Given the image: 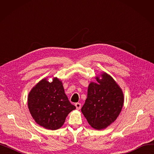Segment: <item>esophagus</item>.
I'll use <instances>...</instances> for the list:
<instances>
[{
	"instance_id": "34e87169",
	"label": "esophagus",
	"mask_w": 154,
	"mask_h": 154,
	"mask_svg": "<svg viewBox=\"0 0 154 154\" xmlns=\"http://www.w3.org/2000/svg\"><path fill=\"white\" fill-rule=\"evenodd\" d=\"M75 107H76V109H77V110H79V109H80V107H81V103H76L75 104Z\"/></svg>"
}]
</instances>
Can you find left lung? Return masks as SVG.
<instances>
[{
	"mask_svg": "<svg viewBox=\"0 0 154 154\" xmlns=\"http://www.w3.org/2000/svg\"><path fill=\"white\" fill-rule=\"evenodd\" d=\"M88 87L87 98L82 107L88 123L97 130L106 128L116 120L122 109L124 94L113 78L106 73Z\"/></svg>",
	"mask_w": 154,
	"mask_h": 154,
	"instance_id": "8db88e82",
	"label": "left lung"
}]
</instances>
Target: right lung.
<instances>
[{
	"label": "right lung",
	"mask_w": 154,
	"mask_h": 154,
	"mask_svg": "<svg viewBox=\"0 0 154 154\" xmlns=\"http://www.w3.org/2000/svg\"><path fill=\"white\" fill-rule=\"evenodd\" d=\"M28 107L35 122L43 127L57 130L75 107L69 100L61 81L54 78L52 82L42 79L31 90Z\"/></svg>",
	"instance_id": "right-lung-1"
}]
</instances>
